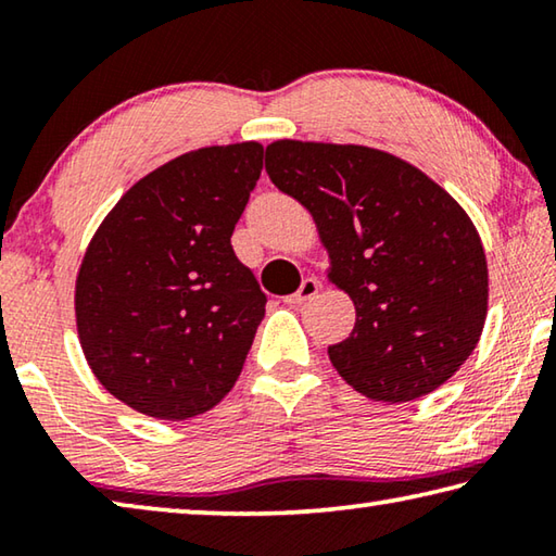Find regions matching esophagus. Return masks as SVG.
<instances>
[{"label":"esophagus","mask_w":556,"mask_h":556,"mask_svg":"<svg viewBox=\"0 0 556 556\" xmlns=\"http://www.w3.org/2000/svg\"><path fill=\"white\" fill-rule=\"evenodd\" d=\"M318 289H321V285H318V279L306 277L304 281H301V287L294 291V294H289L285 301H287L289 306H301V304H306L308 299H314L318 294Z\"/></svg>","instance_id":"esophagus-1"}]
</instances>
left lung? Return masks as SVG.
I'll list each match as a JSON object with an SVG mask.
<instances>
[{
    "label": "left lung",
    "instance_id": "left-lung-1",
    "mask_svg": "<svg viewBox=\"0 0 556 556\" xmlns=\"http://www.w3.org/2000/svg\"><path fill=\"white\" fill-rule=\"evenodd\" d=\"M267 174L312 213L328 279L355 304L338 375L375 402L441 388L481 341L488 262L468 213L404 159L361 144L279 139Z\"/></svg>",
    "mask_w": 556,
    "mask_h": 556
}]
</instances>
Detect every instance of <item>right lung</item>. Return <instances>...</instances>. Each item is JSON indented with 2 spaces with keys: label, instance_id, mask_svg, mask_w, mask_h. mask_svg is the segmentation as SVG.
<instances>
[{
  "label": "right lung",
  "instance_id": "obj_1",
  "mask_svg": "<svg viewBox=\"0 0 556 556\" xmlns=\"http://www.w3.org/2000/svg\"><path fill=\"white\" fill-rule=\"evenodd\" d=\"M260 142L203 147L129 188L92 235L75 326L102 388L147 417L213 409L240 378L267 296L230 235L262 174Z\"/></svg>",
  "mask_w": 556,
  "mask_h": 556
}]
</instances>
